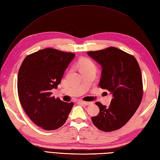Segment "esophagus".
<instances>
[{
	"mask_svg": "<svg viewBox=\"0 0 160 160\" xmlns=\"http://www.w3.org/2000/svg\"><path fill=\"white\" fill-rule=\"evenodd\" d=\"M78 103H82L83 105H89L92 103V102H87V101H79Z\"/></svg>",
	"mask_w": 160,
	"mask_h": 160,
	"instance_id": "obj_1",
	"label": "esophagus"
}]
</instances>
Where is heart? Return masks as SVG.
Returning a JSON list of instances; mask_svg holds the SVG:
<instances>
[{"instance_id": "heart-1", "label": "heart", "mask_w": 160, "mask_h": 160, "mask_svg": "<svg viewBox=\"0 0 160 160\" xmlns=\"http://www.w3.org/2000/svg\"><path fill=\"white\" fill-rule=\"evenodd\" d=\"M78 65L80 69H92V70L95 71L96 70V65L95 63L92 61L91 59H87V58H83L81 60H80Z\"/></svg>"}]
</instances>
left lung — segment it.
<instances>
[{
    "label": "left lung",
    "instance_id": "obj_1",
    "mask_svg": "<svg viewBox=\"0 0 160 160\" xmlns=\"http://www.w3.org/2000/svg\"><path fill=\"white\" fill-rule=\"evenodd\" d=\"M87 54L102 67L100 87L113 95L109 108L96 102L99 113L92 117V123L104 132L120 129L132 117L142 101L141 68L134 56L116 47Z\"/></svg>",
    "mask_w": 160,
    "mask_h": 160
}]
</instances>
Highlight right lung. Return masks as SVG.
<instances>
[{
    "instance_id": "right-lung-1",
    "label": "right lung",
    "mask_w": 160,
    "mask_h": 160,
    "mask_svg": "<svg viewBox=\"0 0 160 160\" xmlns=\"http://www.w3.org/2000/svg\"><path fill=\"white\" fill-rule=\"evenodd\" d=\"M75 57L55 48H44L28 55L20 66L18 91L28 116L44 130L62 126L73 105L52 97L51 90L60 84L65 69Z\"/></svg>"
}]
</instances>
